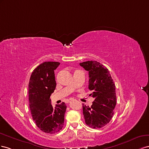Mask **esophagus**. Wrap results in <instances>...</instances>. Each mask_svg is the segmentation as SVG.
Returning <instances> with one entry per match:
<instances>
[{"mask_svg": "<svg viewBox=\"0 0 149 149\" xmlns=\"http://www.w3.org/2000/svg\"><path fill=\"white\" fill-rule=\"evenodd\" d=\"M70 102V101H69V102Z\"/></svg>", "mask_w": 149, "mask_h": 149, "instance_id": "1", "label": "esophagus"}]
</instances>
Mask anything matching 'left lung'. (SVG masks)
<instances>
[{"mask_svg":"<svg viewBox=\"0 0 149 149\" xmlns=\"http://www.w3.org/2000/svg\"><path fill=\"white\" fill-rule=\"evenodd\" d=\"M80 65L88 72L89 96L95 99L91 107L82 106L85 122L93 129H100L112 118L117 103L116 86L107 67L100 62L87 61Z\"/></svg>","mask_w":149,"mask_h":149,"instance_id":"obj_1","label":"left lung"}]
</instances>
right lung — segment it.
Returning <instances> with one entry per match:
<instances>
[{
  "mask_svg": "<svg viewBox=\"0 0 149 149\" xmlns=\"http://www.w3.org/2000/svg\"><path fill=\"white\" fill-rule=\"evenodd\" d=\"M58 62H43L33 70L29 83V101L33 120L44 132L55 134L64 125V102L53 108L50 97L56 87L54 70Z\"/></svg>",
  "mask_w": 149,
  "mask_h": 149,
  "instance_id": "1",
  "label": "right lung"
}]
</instances>
